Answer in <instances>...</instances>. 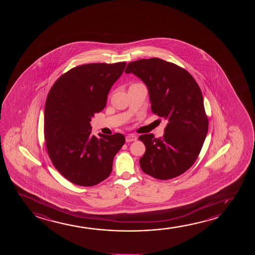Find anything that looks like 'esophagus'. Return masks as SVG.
Masks as SVG:
<instances>
[{"instance_id":"1","label":"esophagus","mask_w":255,"mask_h":255,"mask_svg":"<svg viewBox=\"0 0 255 255\" xmlns=\"http://www.w3.org/2000/svg\"><path fill=\"white\" fill-rule=\"evenodd\" d=\"M126 140L127 143H129V142H132V141L136 140V136H135V135H133V134H129V135H127V136H126Z\"/></svg>"}]
</instances>
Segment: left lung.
I'll return each mask as SVG.
<instances>
[{"instance_id":"obj_1","label":"left lung","mask_w":255,"mask_h":255,"mask_svg":"<svg viewBox=\"0 0 255 255\" xmlns=\"http://www.w3.org/2000/svg\"><path fill=\"white\" fill-rule=\"evenodd\" d=\"M125 71L146 84L151 112L168 121L163 137H138L145 145L140 167L161 180L183 174L199 157L208 131L199 84L187 70L156 57L129 63Z\"/></svg>"}]
</instances>
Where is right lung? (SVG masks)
I'll list each match as a JSON object with an SVG mask.
<instances>
[{"label": "right lung", "instance_id": "1", "mask_svg": "<svg viewBox=\"0 0 255 255\" xmlns=\"http://www.w3.org/2000/svg\"><path fill=\"white\" fill-rule=\"evenodd\" d=\"M126 62L75 67L55 82L44 111V137L56 170L75 185L92 186L112 171L113 158L126 142L121 133L91 134V118L105 109L112 85Z\"/></svg>", "mask_w": 255, "mask_h": 255}]
</instances>
